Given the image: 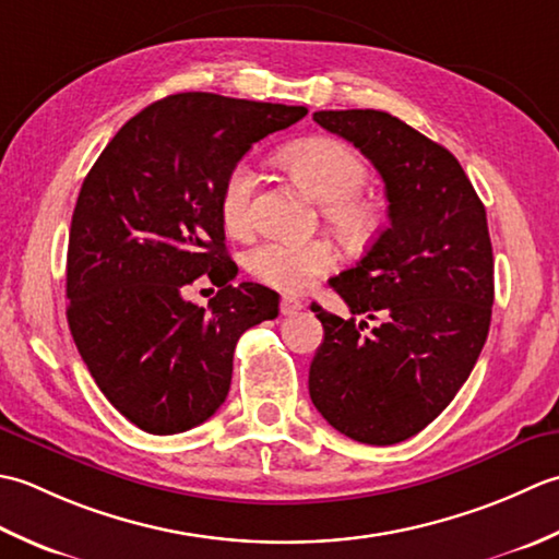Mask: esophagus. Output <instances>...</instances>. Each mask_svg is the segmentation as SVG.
I'll list each match as a JSON object with an SVG mask.
<instances>
[{
    "instance_id": "34e87169",
    "label": "esophagus",
    "mask_w": 559,
    "mask_h": 559,
    "mask_svg": "<svg viewBox=\"0 0 559 559\" xmlns=\"http://www.w3.org/2000/svg\"><path fill=\"white\" fill-rule=\"evenodd\" d=\"M304 309V304L296 299V296H282V301H280V311H282V316H292V313H296V311H301Z\"/></svg>"
}]
</instances>
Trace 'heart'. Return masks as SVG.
<instances>
[{
    "instance_id": "heart-1",
    "label": "heart",
    "mask_w": 559,
    "mask_h": 559,
    "mask_svg": "<svg viewBox=\"0 0 559 559\" xmlns=\"http://www.w3.org/2000/svg\"><path fill=\"white\" fill-rule=\"evenodd\" d=\"M282 164L289 174L323 202L325 219L335 234L349 246H361L376 234L381 212L376 202L364 195L369 168L364 158L340 140L313 136L287 146ZM255 174L248 164H236L226 176L219 195V214L224 229L241 236L253 226ZM337 265L335 248L325 238L294 241V238H267L248 250L246 270L258 282L280 292H304L333 272Z\"/></svg>"
}]
</instances>
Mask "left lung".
Returning <instances> with one entry per match:
<instances>
[{
	"label": "left lung",
	"mask_w": 559,
	"mask_h": 559,
	"mask_svg": "<svg viewBox=\"0 0 559 559\" xmlns=\"http://www.w3.org/2000/svg\"><path fill=\"white\" fill-rule=\"evenodd\" d=\"M313 120L379 170L391 224L330 280L352 318L311 306L323 345L309 393L345 437L391 447L435 423L483 352L495 301L485 204L459 158L391 112L318 110ZM361 312L380 323L357 324Z\"/></svg>",
	"instance_id": "1"
}]
</instances>
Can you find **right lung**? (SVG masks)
Here are the masks:
<instances>
[{"mask_svg":"<svg viewBox=\"0 0 559 559\" xmlns=\"http://www.w3.org/2000/svg\"><path fill=\"white\" fill-rule=\"evenodd\" d=\"M304 106L176 94L136 112L91 166L67 248V321L96 385L150 435H178L226 401L234 349L280 294L231 284L219 214L229 170ZM204 274L207 310L185 299Z\"/></svg>","mask_w":559,"mask_h":559,"instance_id":"add662e5","label":"right lung"}]
</instances>
